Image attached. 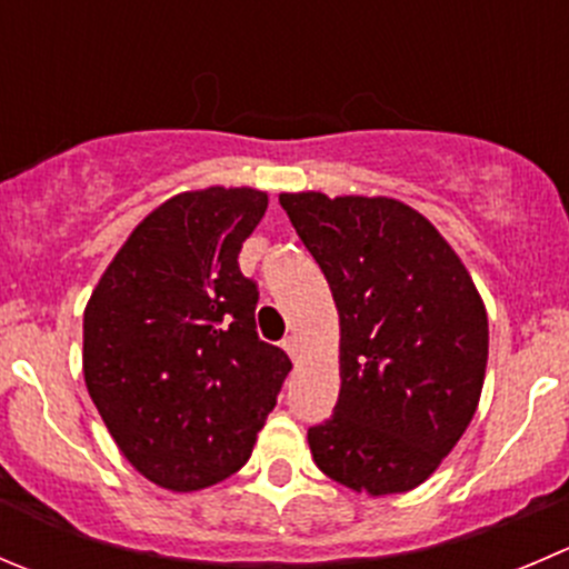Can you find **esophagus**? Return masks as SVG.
Returning a JSON list of instances; mask_svg holds the SVG:
<instances>
[{"mask_svg": "<svg viewBox=\"0 0 569 569\" xmlns=\"http://www.w3.org/2000/svg\"><path fill=\"white\" fill-rule=\"evenodd\" d=\"M283 350L289 352L291 358H297V356H300V339H297L295 333H291V336H286V339H283Z\"/></svg>", "mask_w": 569, "mask_h": 569, "instance_id": "1", "label": "esophagus"}]
</instances>
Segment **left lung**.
Instances as JSON below:
<instances>
[{
    "mask_svg": "<svg viewBox=\"0 0 569 569\" xmlns=\"http://www.w3.org/2000/svg\"><path fill=\"white\" fill-rule=\"evenodd\" d=\"M280 206L341 325L339 400L308 428L313 461L356 492H408L478 408L489 322L476 283L439 230L397 200L308 191Z\"/></svg>",
    "mask_w": 569,
    "mask_h": 569,
    "instance_id": "left-lung-1",
    "label": "left lung"
}]
</instances>
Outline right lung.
I'll list each match as a JSON object with an SVG mask.
<instances>
[{"label":"right lung","mask_w":569,"mask_h":569,"mask_svg":"<svg viewBox=\"0 0 569 569\" xmlns=\"http://www.w3.org/2000/svg\"><path fill=\"white\" fill-rule=\"evenodd\" d=\"M267 211L256 189L178 194L116 252L82 317V372L124 459L194 492L247 465L291 361L258 339L241 244Z\"/></svg>","instance_id":"1"}]
</instances>
